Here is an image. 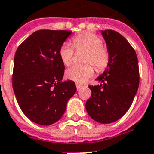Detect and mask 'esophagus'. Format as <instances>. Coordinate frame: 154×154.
<instances>
[{
	"mask_svg": "<svg viewBox=\"0 0 154 154\" xmlns=\"http://www.w3.org/2000/svg\"><path fill=\"white\" fill-rule=\"evenodd\" d=\"M76 86H77V89L80 90L81 87H82V85H81V84H76Z\"/></svg>",
	"mask_w": 154,
	"mask_h": 154,
	"instance_id": "1",
	"label": "esophagus"
}]
</instances>
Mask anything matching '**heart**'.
I'll list each match as a JSON object with an SVG mask.
<instances>
[{
  "label": "heart",
  "mask_w": 154,
  "mask_h": 154,
  "mask_svg": "<svg viewBox=\"0 0 154 154\" xmlns=\"http://www.w3.org/2000/svg\"><path fill=\"white\" fill-rule=\"evenodd\" d=\"M73 46L76 49L86 50L85 62L91 63L98 71L106 68L109 62V52L103 45L100 36L91 32H84L73 38ZM73 48L69 42H64L60 47L59 57L65 66L72 62ZM94 74V69L90 64L84 66H73L66 71L67 79L77 83H85Z\"/></svg>",
  "instance_id": "heart-1"
}]
</instances>
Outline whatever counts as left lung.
Listing matches in <instances>:
<instances>
[{"instance_id": "1", "label": "left lung", "mask_w": 154, "mask_h": 154, "mask_svg": "<svg viewBox=\"0 0 154 154\" xmlns=\"http://www.w3.org/2000/svg\"><path fill=\"white\" fill-rule=\"evenodd\" d=\"M109 52V62L97 77L100 85H89L92 95L85 103L92 119L111 123L124 116L132 104L139 85L138 57L133 47L120 34L101 31Z\"/></svg>"}]
</instances>
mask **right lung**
Wrapping results in <instances>:
<instances>
[{"instance_id":"obj_1","label":"right lung","mask_w":154,"mask_h":154,"mask_svg":"<svg viewBox=\"0 0 154 154\" xmlns=\"http://www.w3.org/2000/svg\"><path fill=\"white\" fill-rule=\"evenodd\" d=\"M71 34L39 30L16 51L12 88L22 112L37 124L48 126L59 120L77 91L74 81H62L65 66L59 50Z\"/></svg>"}]
</instances>
